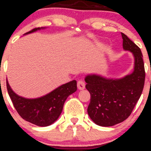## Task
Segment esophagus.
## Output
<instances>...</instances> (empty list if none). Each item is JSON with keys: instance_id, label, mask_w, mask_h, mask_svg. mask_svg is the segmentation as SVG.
Masks as SVG:
<instances>
[{"instance_id": "34e87169", "label": "esophagus", "mask_w": 151, "mask_h": 151, "mask_svg": "<svg viewBox=\"0 0 151 151\" xmlns=\"http://www.w3.org/2000/svg\"><path fill=\"white\" fill-rule=\"evenodd\" d=\"M77 88L80 90H83L85 88V83L83 80H79L77 82Z\"/></svg>"}]
</instances>
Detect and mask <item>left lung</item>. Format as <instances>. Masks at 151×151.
<instances>
[{
  "mask_svg": "<svg viewBox=\"0 0 151 151\" xmlns=\"http://www.w3.org/2000/svg\"><path fill=\"white\" fill-rule=\"evenodd\" d=\"M121 35L123 49L134 56L133 73L120 80H108L96 75L85 77V88L91 94L88 113L96 124L101 126H114L127 119L144 88L145 71L140 48L126 34Z\"/></svg>",
  "mask_w": 151,
  "mask_h": 151,
  "instance_id": "8db88e82",
  "label": "left lung"
}]
</instances>
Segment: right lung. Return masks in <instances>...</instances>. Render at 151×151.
<instances>
[{"label":"right lung","instance_id":"add662e5","mask_svg":"<svg viewBox=\"0 0 151 151\" xmlns=\"http://www.w3.org/2000/svg\"><path fill=\"white\" fill-rule=\"evenodd\" d=\"M40 28H35L25 34L33 33ZM6 88L17 112L25 121L39 126H47L60 116L67 97L77 91V82L72 80L61 85L43 97L28 99L19 96L11 89L6 81Z\"/></svg>","mask_w":151,"mask_h":151}]
</instances>
